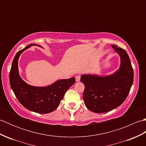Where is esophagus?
Instances as JSON below:
<instances>
[{
	"mask_svg": "<svg viewBox=\"0 0 146 146\" xmlns=\"http://www.w3.org/2000/svg\"><path fill=\"white\" fill-rule=\"evenodd\" d=\"M75 79H76V82H80V75H77L75 77Z\"/></svg>",
	"mask_w": 146,
	"mask_h": 146,
	"instance_id": "1",
	"label": "esophagus"
}]
</instances>
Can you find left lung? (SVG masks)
Instances as JSON below:
<instances>
[{
    "label": "left lung",
    "instance_id": "left-lung-1",
    "mask_svg": "<svg viewBox=\"0 0 146 146\" xmlns=\"http://www.w3.org/2000/svg\"><path fill=\"white\" fill-rule=\"evenodd\" d=\"M119 55L120 67L111 75L85 74L80 80L85 85L83 99L88 109L104 113L115 109L125 101L134 80V71L125 50L111 45Z\"/></svg>",
    "mask_w": 146,
    "mask_h": 146
}]
</instances>
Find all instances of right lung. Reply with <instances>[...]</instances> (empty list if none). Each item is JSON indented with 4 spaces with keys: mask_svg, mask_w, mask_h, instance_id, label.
Segmentation results:
<instances>
[{
    "mask_svg": "<svg viewBox=\"0 0 146 146\" xmlns=\"http://www.w3.org/2000/svg\"><path fill=\"white\" fill-rule=\"evenodd\" d=\"M33 46L42 48L39 45L31 44L15 54L9 73L10 85L19 102L27 110L39 113H50L58 108L65 93L75 83V78L58 80L46 86L27 84L20 76L18 60L21 54Z\"/></svg>",
    "mask_w": 146,
    "mask_h": 146,
    "instance_id": "right-lung-1",
    "label": "right lung"
}]
</instances>
